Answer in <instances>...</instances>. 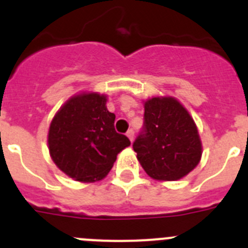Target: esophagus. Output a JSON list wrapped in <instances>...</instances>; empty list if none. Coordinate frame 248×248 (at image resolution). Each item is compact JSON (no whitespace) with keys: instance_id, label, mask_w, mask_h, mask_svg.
I'll return each instance as SVG.
<instances>
[{"instance_id":"34e87169","label":"esophagus","mask_w":248,"mask_h":248,"mask_svg":"<svg viewBox=\"0 0 248 248\" xmlns=\"http://www.w3.org/2000/svg\"><path fill=\"white\" fill-rule=\"evenodd\" d=\"M126 137L129 138L130 141H133V140H134V130H133V129H129V130L126 131Z\"/></svg>"}]
</instances>
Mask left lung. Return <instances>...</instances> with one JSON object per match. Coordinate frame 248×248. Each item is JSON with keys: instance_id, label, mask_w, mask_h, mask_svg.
Returning <instances> with one entry per match:
<instances>
[{"instance_id": "left-lung-1", "label": "left lung", "mask_w": 248, "mask_h": 248, "mask_svg": "<svg viewBox=\"0 0 248 248\" xmlns=\"http://www.w3.org/2000/svg\"><path fill=\"white\" fill-rule=\"evenodd\" d=\"M144 125L133 144L140 165L155 180H179L200 163L202 145L194 119L172 97L144 104Z\"/></svg>"}]
</instances>
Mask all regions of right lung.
<instances>
[{
  "label": "right lung",
  "instance_id": "obj_1",
  "mask_svg": "<svg viewBox=\"0 0 248 248\" xmlns=\"http://www.w3.org/2000/svg\"><path fill=\"white\" fill-rule=\"evenodd\" d=\"M105 104L104 94H78L64 103L50 123V157L77 181L102 180L113 168L117 155L130 145L125 135L115 131V114Z\"/></svg>",
  "mask_w": 248,
  "mask_h": 248
}]
</instances>
